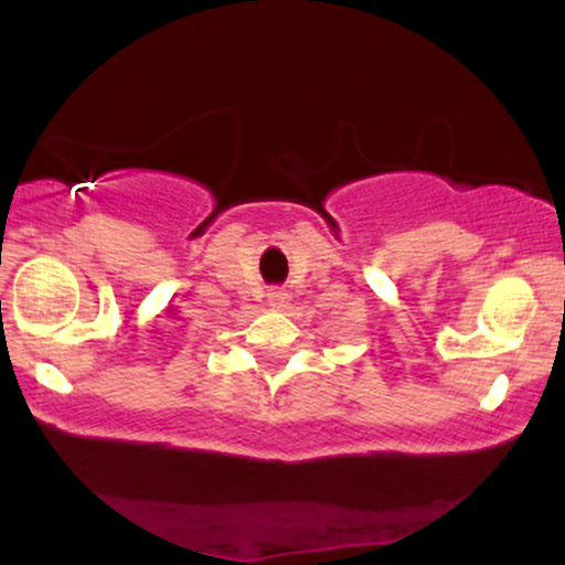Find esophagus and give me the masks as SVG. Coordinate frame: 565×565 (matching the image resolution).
Here are the masks:
<instances>
[{"instance_id":"obj_1","label":"esophagus","mask_w":565,"mask_h":565,"mask_svg":"<svg viewBox=\"0 0 565 565\" xmlns=\"http://www.w3.org/2000/svg\"><path fill=\"white\" fill-rule=\"evenodd\" d=\"M289 300H291V295L287 289H270L268 291V305L274 310H284V308H289Z\"/></svg>"}]
</instances>
